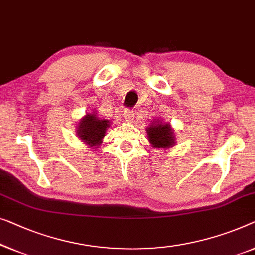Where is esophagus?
<instances>
[{
	"mask_svg": "<svg viewBox=\"0 0 255 255\" xmlns=\"http://www.w3.org/2000/svg\"><path fill=\"white\" fill-rule=\"evenodd\" d=\"M123 116L127 121H132V120H133V117H134V112L130 108H124Z\"/></svg>",
	"mask_w": 255,
	"mask_h": 255,
	"instance_id": "34e87169",
	"label": "esophagus"
}]
</instances>
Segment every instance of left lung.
I'll use <instances>...</instances> for the list:
<instances>
[{
    "instance_id": "8db88e82",
    "label": "left lung",
    "mask_w": 255,
    "mask_h": 255,
    "mask_svg": "<svg viewBox=\"0 0 255 255\" xmlns=\"http://www.w3.org/2000/svg\"><path fill=\"white\" fill-rule=\"evenodd\" d=\"M147 133H148L149 142L157 148H169L175 143L173 132L169 124L155 121L147 128Z\"/></svg>"
}]
</instances>
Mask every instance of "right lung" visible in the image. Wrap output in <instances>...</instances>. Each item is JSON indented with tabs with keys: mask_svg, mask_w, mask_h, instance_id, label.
Listing matches in <instances>:
<instances>
[{
	"mask_svg": "<svg viewBox=\"0 0 255 255\" xmlns=\"http://www.w3.org/2000/svg\"><path fill=\"white\" fill-rule=\"evenodd\" d=\"M108 123V120H100L94 114H87L80 121L77 134L85 142H87L88 146H99L105 136L107 128L109 127Z\"/></svg>",
	"mask_w": 255,
	"mask_h": 255,
	"instance_id": "right-lung-1",
	"label": "right lung"
}]
</instances>
